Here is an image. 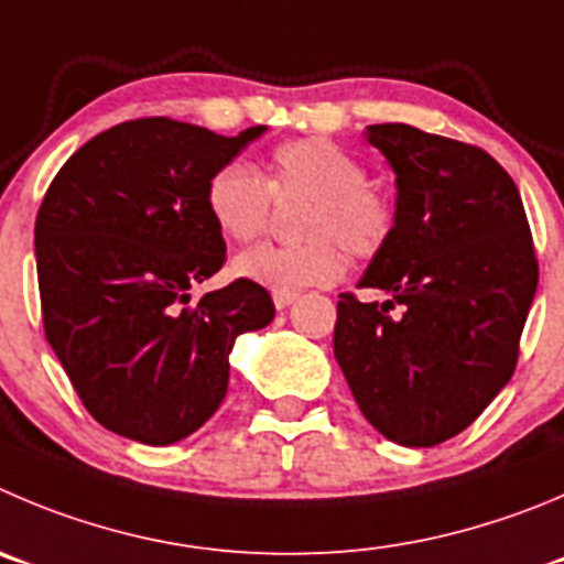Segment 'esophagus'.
Wrapping results in <instances>:
<instances>
[{
  "instance_id": "34e87169",
  "label": "esophagus",
  "mask_w": 564,
  "mask_h": 564,
  "mask_svg": "<svg viewBox=\"0 0 564 564\" xmlns=\"http://www.w3.org/2000/svg\"><path fill=\"white\" fill-rule=\"evenodd\" d=\"M294 300H297V294H294V292H275V294H272V303H275L278 312H283V308L292 306Z\"/></svg>"
}]
</instances>
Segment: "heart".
<instances>
[{
  "mask_svg": "<svg viewBox=\"0 0 564 564\" xmlns=\"http://www.w3.org/2000/svg\"><path fill=\"white\" fill-rule=\"evenodd\" d=\"M267 181L245 161H230L208 177L205 208L234 241L256 239L267 228L272 197L306 194L297 234L289 245H258L234 258V275L270 292H300L334 283L345 272V247L370 258L392 234V203L365 166L336 141H286L267 161Z\"/></svg>",
  "mask_w": 564,
  "mask_h": 564,
  "instance_id": "heart-1",
  "label": "heart"
}]
</instances>
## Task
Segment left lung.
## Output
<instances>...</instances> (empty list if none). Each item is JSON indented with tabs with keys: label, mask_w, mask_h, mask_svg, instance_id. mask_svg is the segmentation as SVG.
<instances>
[{
	"label": "left lung",
	"mask_w": 564,
	"mask_h": 564,
	"mask_svg": "<svg viewBox=\"0 0 564 564\" xmlns=\"http://www.w3.org/2000/svg\"><path fill=\"white\" fill-rule=\"evenodd\" d=\"M365 135L392 166L398 197L359 286L389 300L339 294L334 356L372 429L431 448L512 378L536 292L534 245L518 186L492 155L412 124Z\"/></svg>",
	"instance_id": "8db88e82"
}]
</instances>
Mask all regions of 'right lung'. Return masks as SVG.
I'll list each match as a JSON object with an SVG mask.
<instances>
[{
  "label": "right lung",
  "instance_id": "add662e5",
  "mask_svg": "<svg viewBox=\"0 0 564 564\" xmlns=\"http://www.w3.org/2000/svg\"><path fill=\"white\" fill-rule=\"evenodd\" d=\"M264 133L135 119L94 135L52 181L35 219L44 330L113 434L144 445L194 434L225 401L236 339L275 317L245 278L192 303L225 261L208 177Z\"/></svg>",
  "mask_w": 564,
  "mask_h": 564
}]
</instances>
